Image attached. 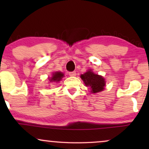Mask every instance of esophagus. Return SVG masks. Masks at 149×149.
<instances>
[{"label":"esophagus","instance_id":"esophagus-1","mask_svg":"<svg viewBox=\"0 0 149 149\" xmlns=\"http://www.w3.org/2000/svg\"><path fill=\"white\" fill-rule=\"evenodd\" d=\"M69 76H75L76 75V71H71V72H69Z\"/></svg>","mask_w":149,"mask_h":149}]
</instances>
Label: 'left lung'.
I'll return each instance as SVG.
<instances>
[{
    "mask_svg": "<svg viewBox=\"0 0 149 149\" xmlns=\"http://www.w3.org/2000/svg\"><path fill=\"white\" fill-rule=\"evenodd\" d=\"M82 80L86 86L90 87L92 93L102 92L105 86V80L102 76L95 74L92 71H88L81 76Z\"/></svg>",
    "mask_w": 149,
    "mask_h": 149,
    "instance_id": "obj_1",
    "label": "left lung"
}]
</instances>
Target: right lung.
I'll return each mask as SVG.
<instances>
[{"instance_id":"1","label":"right lung","mask_w":149,"mask_h":149,"mask_svg":"<svg viewBox=\"0 0 149 149\" xmlns=\"http://www.w3.org/2000/svg\"><path fill=\"white\" fill-rule=\"evenodd\" d=\"M64 77V74L61 72H55L53 73L52 77L49 79L50 82H59Z\"/></svg>"}]
</instances>
